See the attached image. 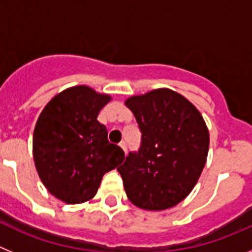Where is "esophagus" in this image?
Listing matches in <instances>:
<instances>
[{"label":"esophagus","instance_id":"1","mask_svg":"<svg viewBox=\"0 0 252 252\" xmlns=\"http://www.w3.org/2000/svg\"><path fill=\"white\" fill-rule=\"evenodd\" d=\"M120 148L122 149V151H124L125 154L127 153V144H126V142H121V144H120Z\"/></svg>","mask_w":252,"mask_h":252}]
</instances>
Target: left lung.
<instances>
[{
  "label": "left lung",
  "mask_w": 252,
  "mask_h": 252,
  "mask_svg": "<svg viewBox=\"0 0 252 252\" xmlns=\"http://www.w3.org/2000/svg\"><path fill=\"white\" fill-rule=\"evenodd\" d=\"M140 131L139 153L117 168L132 204L146 211L177 206L192 192L207 161L209 132L197 107L180 93L158 88L125 101Z\"/></svg>",
  "instance_id": "left-lung-1"
}]
</instances>
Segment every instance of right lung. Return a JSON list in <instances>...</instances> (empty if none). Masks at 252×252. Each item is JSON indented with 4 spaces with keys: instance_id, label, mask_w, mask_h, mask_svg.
<instances>
[{
    "instance_id": "1",
    "label": "right lung",
    "mask_w": 252,
    "mask_h": 252,
    "mask_svg": "<svg viewBox=\"0 0 252 252\" xmlns=\"http://www.w3.org/2000/svg\"><path fill=\"white\" fill-rule=\"evenodd\" d=\"M112 99L88 86L62 91L40 113L32 136V155L40 179L50 194L66 204L91 201L107 171L125 153L107 140L99 111Z\"/></svg>"
}]
</instances>
